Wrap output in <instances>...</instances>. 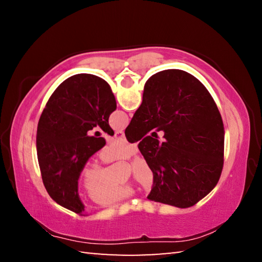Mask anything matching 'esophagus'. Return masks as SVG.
Masks as SVG:
<instances>
[{"instance_id":"34e87169","label":"esophagus","mask_w":262,"mask_h":262,"mask_svg":"<svg viewBox=\"0 0 262 262\" xmlns=\"http://www.w3.org/2000/svg\"><path fill=\"white\" fill-rule=\"evenodd\" d=\"M114 136L117 137V139H120V140H123L125 139V133H123L122 130H118V132H115V134H114Z\"/></svg>"}]
</instances>
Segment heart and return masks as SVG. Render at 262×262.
Wrapping results in <instances>:
<instances>
[{
  "label": "heart",
  "instance_id": "obj_1",
  "mask_svg": "<svg viewBox=\"0 0 262 262\" xmlns=\"http://www.w3.org/2000/svg\"><path fill=\"white\" fill-rule=\"evenodd\" d=\"M136 152V145L126 140L114 141L110 147L101 150L100 159L104 163L126 161ZM133 177L142 189L150 190L155 184V172L144 158H136L133 163ZM108 168L89 166L83 172V181L89 189V196L97 205L111 206L129 198L133 190L127 185L111 183Z\"/></svg>",
  "mask_w": 262,
  "mask_h": 262
}]
</instances>
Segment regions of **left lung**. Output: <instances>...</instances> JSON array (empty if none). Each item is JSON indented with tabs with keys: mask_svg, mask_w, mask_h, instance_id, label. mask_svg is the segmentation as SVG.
Wrapping results in <instances>:
<instances>
[{
	"mask_svg": "<svg viewBox=\"0 0 262 262\" xmlns=\"http://www.w3.org/2000/svg\"><path fill=\"white\" fill-rule=\"evenodd\" d=\"M117 101L108 83L96 75L77 74L62 82L50 97L38 122L37 152L42 183L60 206L85 216L78 194V179L92 155L104 147L100 134L88 132L99 126L108 135Z\"/></svg>",
	"mask_w": 262,
	"mask_h": 262,
	"instance_id": "1",
	"label": "left lung"
}]
</instances>
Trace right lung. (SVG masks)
Segmentation results:
<instances>
[{
	"label": "right lung",
	"mask_w": 262,
	"mask_h": 262,
	"mask_svg": "<svg viewBox=\"0 0 262 262\" xmlns=\"http://www.w3.org/2000/svg\"><path fill=\"white\" fill-rule=\"evenodd\" d=\"M152 129L163 139L148 137ZM128 142H139L155 172L148 199L189 208L219 183L224 164V127L206 86L193 75L167 69L152 75L143 100L125 130Z\"/></svg>",
	"instance_id": "obj_1"
}]
</instances>
